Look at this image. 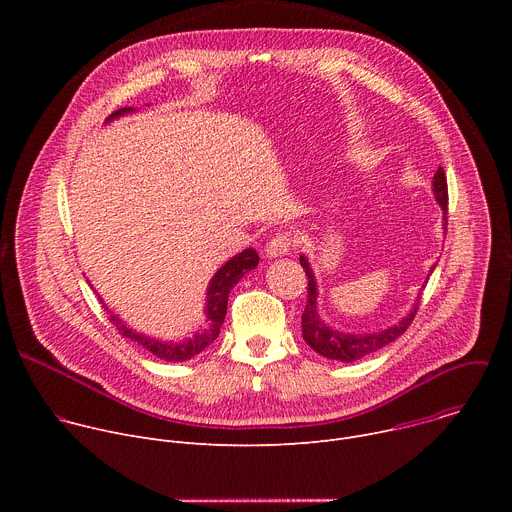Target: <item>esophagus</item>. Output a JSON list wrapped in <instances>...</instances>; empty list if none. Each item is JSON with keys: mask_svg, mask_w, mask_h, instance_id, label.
Segmentation results:
<instances>
[{"mask_svg": "<svg viewBox=\"0 0 512 512\" xmlns=\"http://www.w3.org/2000/svg\"><path fill=\"white\" fill-rule=\"evenodd\" d=\"M296 249V241L287 233H279L275 235L267 245H265V255L267 257H283L289 255L291 251Z\"/></svg>", "mask_w": 512, "mask_h": 512, "instance_id": "obj_1", "label": "esophagus"}]
</instances>
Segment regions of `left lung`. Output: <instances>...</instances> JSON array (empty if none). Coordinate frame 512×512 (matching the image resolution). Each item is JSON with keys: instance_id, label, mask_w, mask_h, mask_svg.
<instances>
[{"instance_id": "1", "label": "left lung", "mask_w": 512, "mask_h": 512, "mask_svg": "<svg viewBox=\"0 0 512 512\" xmlns=\"http://www.w3.org/2000/svg\"><path fill=\"white\" fill-rule=\"evenodd\" d=\"M431 184H433V196H435L437 204L442 206L444 221L448 225V180H446L444 168H437ZM300 263L308 275V302H306V310L302 314L304 340L308 342V346H312L318 354H322L326 358L340 360V362H354L371 352H377L383 346L397 340L409 328V324L413 322V318L417 314V304H415L411 308V312L405 318H401L397 324H393L381 332H373V334H346V332L332 330L318 316V302H316L318 285H316V277H314V271H312L306 255L300 257ZM431 271H433V267H431Z\"/></svg>"}]
</instances>
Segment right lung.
<instances>
[{
  "mask_svg": "<svg viewBox=\"0 0 512 512\" xmlns=\"http://www.w3.org/2000/svg\"><path fill=\"white\" fill-rule=\"evenodd\" d=\"M131 111H135V109L133 107L117 109L115 113L109 115V121L117 119L125 113H131ZM257 263H259L257 251L255 249H245L243 253L229 259L221 269L214 273V277L210 279L208 289H206V308H204L206 326L202 330H198L192 338H186V340H180V342H166V340H158V338H152V336H145L141 332H135L125 322H121L115 314L109 312L111 320L115 322L121 336L129 338L131 342H137L139 346H143L154 356H158L166 362L190 360L192 356L200 354L208 344H212L216 340V336H218V332H221V326L225 322V316H227V304H229L231 289L239 283V279L247 271L255 269Z\"/></svg>",
  "mask_w": 512,
  "mask_h": 512,
  "instance_id": "obj_1",
  "label": "right lung"
}]
</instances>
